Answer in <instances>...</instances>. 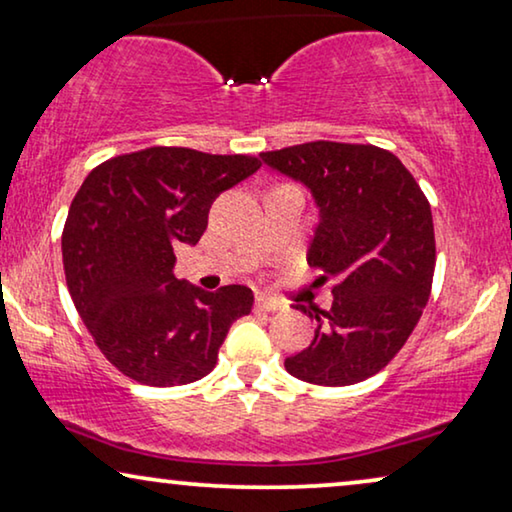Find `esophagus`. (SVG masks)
<instances>
[{"mask_svg": "<svg viewBox=\"0 0 512 512\" xmlns=\"http://www.w3.org/2000/svg\"><path fill=\"white\" fill-rule=\"evenodd\" d=\"M256 312H277L282 310V305L277 303V300L272 298H265V296H256Z\"/></svg>", "mask_w": 512, "mask_h": 512, "instance_id": "esophagus-1", "label": "esophagus"}]
</instances>
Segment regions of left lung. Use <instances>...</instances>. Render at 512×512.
<instances>
[{"label":"left lung","instance_id":"obj_1","mask_svg":"<svg viewBox=\"0 0 512 512\" xmlns=\"http://www.w3.org/2000/svg\"><path fill=\"white\" fill-rule=\"evenodd\" d=\"M310 188L319 207L307 263L335 277L312 345L284 361L298 380L347 387L387 366L415 331L436 268L431 205L415 177L373 144L307 142L261 153Z\"/></svg>","mask_w":512,"mask_h":512}]
</instances>
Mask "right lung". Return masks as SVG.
<instances>
[{"instance_id": "add662e5", "label": "right lung", "mask_w": 512, "mask_h": 512, "mask_svg": "<svg viewBox=\"0 0 512 512\" xmlns=\"http://www.w3.org/2000/svg\"><path fill=\"white\" fill-rule=\"evenodd\" d=\"M261 167L256 156L151 146L97 165L69 207L62 265L76 312L111 366L149 387L212 373L242 284L209 293L174 277V247L198 244L219 193Z\"/></svg>"}]
</instances>
